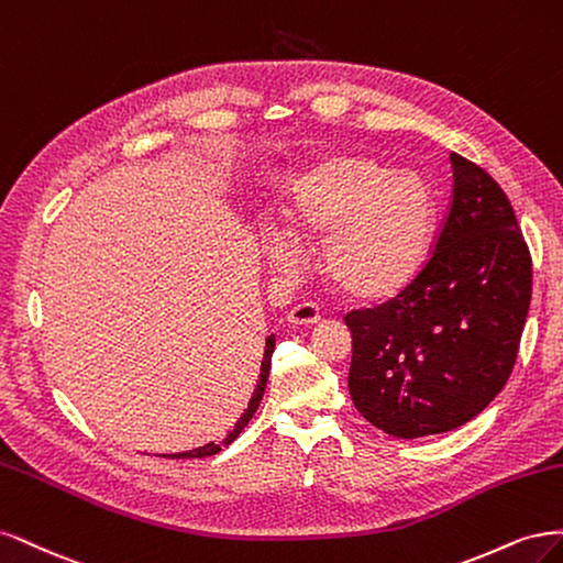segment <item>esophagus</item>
Segmentation results:
<instances>
[{
	"label": "esophagus",
	"mask_w": 563,
	"mask_h": 563,
	"mask_svg": "<svg viewBox=\"0 0 563 563\" xmlns=\"http://www.w3.org/2000/svg\"><path fill=\"white\" fill-rule=\"evenodd\" d=\"M287 320L289 324H316L320 320V308L313 303V301H303V303H297L292 306V311L287 313Z\"/></svg>",
	"instance_id": "obj_1"
}]
</instances>
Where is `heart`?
<instances>
[{"mask_svg":"<svg viewBox=\"0 0 563 563\" xmlns=\"http://www.w3.org/2000/svg\"><path fill=\"white\" fill-rule=\"evenodd\" d=\"M434 198L426 179L372 156H330L289 187L287 231L271 229V264L292 266L299 241L320 243V262L341 295L380 301L400 295L428 262Z\"/></svg>","mask_w":563,"mask_h":563,"instance_id":"1","label":"heart"}]
</instances>
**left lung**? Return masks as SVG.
<instances>
[{
	"label": "left lung",
	"instance_id": "obj_1",
	"mask_svg": "<svg viewBox=\"0 0 563 563\" xmlns=\"http://www.w3.org/2000/svg\"><path fill=\"white\" fill-rule=\"evenodd\" d=\"M449 158L451 206L421 274L346 316L353 405L400 440L461 428L492 405L531 303V255L505 191L473 161Z\"/></svg>",
	"mask_w": 563,
	"mask_h": 563
}]
</instances>
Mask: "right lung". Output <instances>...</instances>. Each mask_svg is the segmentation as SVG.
I'll return each instance as SVG.
<instances>
[{"instance_id":"right-lung-1","label":"right lung","mask_w":563,"mask_h":563,"mask_svg":"<svg viewBox=\"0 0 563 563\" xmlns=\"http://www.w3.org/2000/svg\"><path fill=\"white\" fill-rule=\"evenodd\" d=\"M274 349H276V336L271 334V336L266 339V346H264V360H262V369H260V380H257V388H255V393H252L250 402L245 405V411H243V416H241L239 421H235L233 430L227 434L224 442H220V444L208 442V444L198 446V449H191V451L173 453V456H170V453H168V459H208V456H214V453H220V451H222V446H229V444H231L235 438H239V434L243 432V428L250 423L252 416H255V411H257V407H260V402H262V397H264V388H266L268 372H271V355H274Z\"/></svg>"}]
</instances>
